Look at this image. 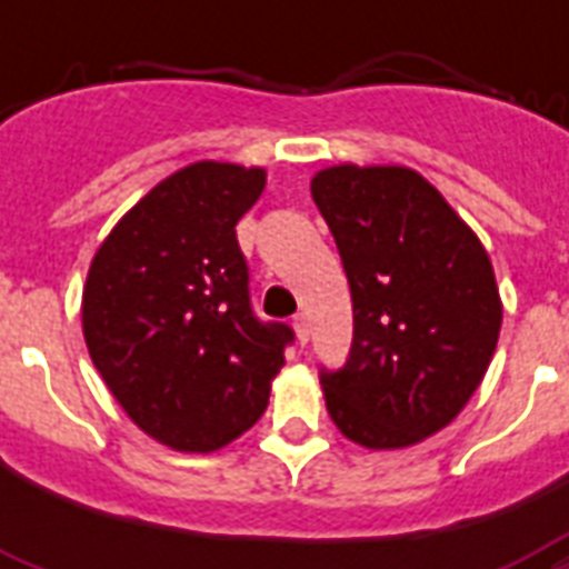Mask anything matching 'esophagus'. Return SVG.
<instances>
[{
  "mask_svg": "<svg viewBox=\"0 0 569 569\" xmlns=\"http://www.w3.org/2000/svg\"><path fill=\"white\" fill-rule=\"evenodd\" d=\"M292 325H295V333H298V339H301V342H307V339H310V319H307V312H298V316L292 319Z\"/></svg>",
  "mask_w": 569,
  "mask_h": 569,
  "instance_id": "34e87169",
  "label": "esophagus"
}]
</instances>
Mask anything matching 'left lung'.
I'll return each mask as SVG.
<instances>
[{"label":"left lung","instance_id":"left-lung-1","mask_svg":"<svg viewBox=\"0 0 569 569\" xmlns=\"http://www.w3.org/2000/svg\"><path fill=\"white\" fill-rule=\"evenodd\" d=\"M355 307L339 369H319L330 419L366 449H405L455 419L502 328L476 232L410 168L337 164L312 177Z\"/></svg>","mask_w":569,"mask_h":569}]
</instances>
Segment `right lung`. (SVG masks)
I'll use <instances>...</instances> for the list:
<instances>
[{
	"instance_id": "add662e5",
	"label": "right lung",
	"mask_w": 569,
	"mask_h": 569,
	"mask_svg": "<svg viewBox=\"0 0 569 569\" xmlns=\"http://www.w3.org/2000/svg\"><path fill=\"white\" fill-rule=\"evenodd\" d=\"M266 171L197 162L102 241L82 295L84 342L129 419L177 451H214L266 413L295 330L262 321L236 223Z\"/></svg>"
}]
</instances>
